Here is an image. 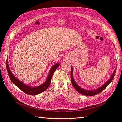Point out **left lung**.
I'll list each match as a JSON object with an SVG mask.
<instances>
[{"mask_svg": "<svg viewBox=\"0 0 122 122\" xmlns=\"http://www.w3.org/2000/svg\"><path fill=\"white\" fill-rule=\"evenodd\" d=\"M116 69L115 70L114 72H113L112 75L111 76V78H110V79H109L108 81H107L104 85H102L101 87L98 88L97 89H96L95 90L93 91H88V90H86V89H85L84 88H82L81 87L79 86L78 85V84H76V82L74 80L73 76V68L72 67L71 68V81H72V84L73 86H74V87L75 88V89L78 92H79L80 93H81L83 95H85L86 96H93L95 95L96 94H97L100 92H101L103 91L105 88H106V87L110 84V83L112 81L114 76L115 74V73H116Z\"/></svg>", "mask_w": 122, "mask_h": 122, "instance_id": "8db88e82", "label": "left lung"}]
</instances>
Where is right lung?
<instances>
[{
    "mask_svg": "<svg viewBox=\"0 0 122 122\" xmlns=\"http://www.w3.org/2000/svg\"><path fill=\"white\" fill-rule=\"evenodd\" d=\"M59 65V64L56 63L51 67L50 70V72L49 73L48 77L46 82H44V84L36 87H30L26 85H25L24 83L21 82L20 81L18 80L15 77L10 71L8 65L7 61L6 62V68H7V71L8 74V76L11 81L13 83L14 85H15L19 88H20L24 92L30 95H35L38 94L46 90L50 84V81L51 79H52L53 73L55 71L56 69L58 67Z\"/></svg>",
    "mask_w": 122,
    "mask_h": 122,
    "instance_id": "1",
    "label": "right lung"
}]
</instances>
